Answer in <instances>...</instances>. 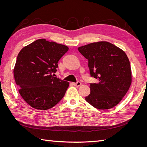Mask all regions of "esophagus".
<instances>
[{"instance_id":"obj_1","label":"esophagus","mask_w":147,"mask_h":147,"mask_svg":"<svg viewBox=\"0 0 147 147\" xmlns=\"http://www.w3.org/2000/svg\"><path fill=\"white\" fill-rule=\"evenodd\" d=\"M73 84L75 86H80L82 84V83L80 82H78L77 83H73Z\"/></svg>"}]
</instances>
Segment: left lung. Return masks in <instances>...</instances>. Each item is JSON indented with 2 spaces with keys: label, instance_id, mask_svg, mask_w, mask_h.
<instances>
[{
  "label": "left lung",
  "instance_id": "1",
  "mask_svg": "<svg viewBox=\"0 0 147 147\" xmlns=\"http://www.w3.org/2000/svg\"><path fill=\"white\" fill-rule=\"evenodd\" d=\"M78 50L88 60L91 76L98 80L97 83H90V94L85 100L97 109L114 107L126 95L132 82L126 54L108 42L91 43Z\"/></svg>",
  "mask_w": 147,
  "mask_h": 147
}]
</instances>
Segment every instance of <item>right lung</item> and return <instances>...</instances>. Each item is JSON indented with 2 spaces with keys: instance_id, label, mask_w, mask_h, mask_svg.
Returning a JSON list of instances; mask_svg holds the SVG:
<instances>
[{
  "instance_id": "right-lung-1",
  "label": "right lung",
  "mask_w": 147,
  "mask_h": 147,
  "mask_svg": "<svg viewBox=\"0 0 147 147\" xmlns=\"http://www.w3.org/2000/svg\"><path fill=\"white\" fill-rule=\"evenodd\" d=\"M69 48L45 39L24 47L18 55L13 74L22 98L31 107L48 110L63 99L69 83L55 77L59 60Z\"/></svg>"
}]
</instances>
